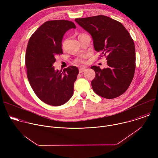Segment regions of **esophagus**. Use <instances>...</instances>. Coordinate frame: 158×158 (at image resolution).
<instances>
[{"label": "esophagus", "instance_id": "34e87169", "mask_svg": "<svg viewBox=\"0 0 158 158\" xmlns=\"http://www.w3.org/2000/svg\"><path fill=\"white\" fill-rule=\"evenodd\" d=\"M85 70H86V69L84 68V67H81V68L79 69V73H82L84 72Z\"/></svg>", "mask_w": 158, "mask_h": 158}]
</instances>
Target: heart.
I'll return each instance as SVG.
<instances>
[{
  "mask_svg": "<svg viewBox=\"0 0 158 158\" xmlns=\"http://www.w3.org/2000/svg\"><path fill=\"white\" fill-rule=\"evenodd\" d=\"M87 58V56L86 55H84L81 56L80 57L74 60V63L76 64H84L86 61H85V59Z\"/></svg>",
  "mask_w": 158,
  "mask_h": 158,
  "instance_id": "obj_1",
  "label": "heart"
}]
</instances>
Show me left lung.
Returning <instances> with one entry per match:
<instances>
[{
    "label": "left lung",
    "instance_id": "obj_1",
    "mask_svg": "<svg viewBox=\"0 0 158 158\" xmlns=\"http://www.w3.org/2000/svg\"><path fill=\"white\" fill-rule=\"evenodd\" d=\"M91 35L97 52L106 57L108 67L91 68L96 73L91 82L93 91L106 99H114L124 94L130 85L136 69L134 40L121 22L105 15L75 19Z\"/></svg>",
    "mask_w": 158,
    "mask_h": 158
}]
</instances>
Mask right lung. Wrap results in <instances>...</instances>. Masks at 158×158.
Wrapping results in <instances>:
<instances>
[{
	"instance_id": "add662e5",
	"label": "right lung",
	"mask_w": 158,
	"mask_h": 158,
	"mask_svg": "<svg viewBox=\"0 0 158 158\" xmlns=\"http://www.w3.org/2000/svg\"><path fill=\"white\" fill-rule=\"evenodd\" d=\"M72 28L76 27L69 20L47 21L33 33L27 44L26 65L29 82L36 96L49 105L61 106L74 93L77 67L71 65L62 71L53 66L56 56L63 53V36Z\"/></svg>"
}]
</instances>
